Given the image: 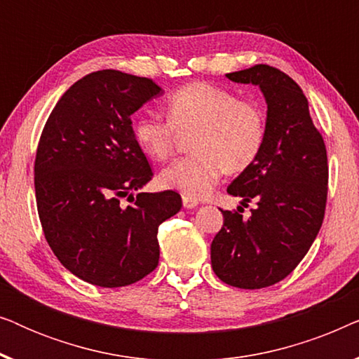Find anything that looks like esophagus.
<instances>
[{
    "mask_svg": "<svg viewBox=\"0 0 359 359\" xmlns=\"http://www.w3.org/2000/svg\"><path fill=\"white\" fill-rule=\"evenodd\" d=\"M199 203L193 198H188V196H183V205L186 209H194Z\"/></svg>",
    "mask_w": 359,
    "mask_h": 359,
    "instance_id": "esophagus-1",
    "label": "esophagus"
}]
</instances>
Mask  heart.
Instances as JSON below:
<instances>
[{
  "label": "heart",
  "mask_w": 359,
  "mask_h": 359,
  "mask_svg": "<svg viewBox=\"0 0 359 359\" xmlns=\"http://www.w3.org/2000/svg\"><path fill=\"white\" fill-rule=\"evenodd\" d=\"M165 107L166 117H137L132 132L147 156L163 161L173 155L180 134L194 130L189 142L194 154L173 161L160 175L165 188L188 198H205L227 171L250 168L266 140L263 107L212 83L180 86L166 97Z\"/></svg>",
  "instance_id": "obj_1"
}]
</instances>
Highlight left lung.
<instances>
[{
	"instance_id": "8db88e82",
	"label": "left lung",
	"mask_w": 359,
	"mask_h": 359,
	"mask_svg": "<svg viewBox=\"0 0 359 359\" xmlns=\"http://www.w3.org/2000/svg\"><path fill=\"white\" fill-rule=\"evenodd\" d=\"M227 78L259 86L268 104L266 140L255 163L227 188L245 208L255 203L252 215L243 219L237 210H222L224 225L210 245V263L229 286L262 289L294 271L322 227L327 149L307 97L286 73L255 65Z\"/></svg>"
}]
</instances>
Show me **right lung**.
<instances>
[{
    "mask_svg": "<svg viewBox=\"0 0 359 359\" xmlns=\"http://www.w3.org/2000/svg\"><path fill=\"white\" fill-rule=\"evenodd\" d=\"M160 95L150 78L100 70L68 88L43 126L34 163L43 235L58 262L95 286H129L154 271L160 224L181 209L175 191L132 194L154 171L130 116Z\"/></svg>",
    "mask_w": 359,
    "mask_h": 359,
    "instance_id": "obj_1",
    "label": "right lung"
}]
</instances>
